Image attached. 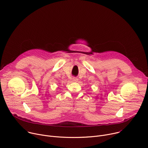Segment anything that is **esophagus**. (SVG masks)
<instances>
[{
	"label": "esophagus",
	"instance_id": "obj_1",
	"mask_svg": "<svg viewBox=\"0 0 148 148\" xmlns=\"http://www.w3.org/2000/svg\"><path fill=\"white\" fill-rule=\"evenodd\" d=\"M72 80H73V81L77 82V81H78V79L77 78H76V77H73V79H72Z\"/></svg>",
	"mask_w": 148,
	"mask_h": 148
}]
</instances>
